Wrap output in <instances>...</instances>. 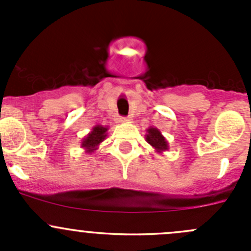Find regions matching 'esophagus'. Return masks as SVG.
Here are the masks:
<instances>
[{
  "instance_id": "obj_1",
  "label": "esophagus",
  "mask_w": 251,
  "mask_h": 251,
  "mask_svg": "<svg viewBox=\"0 0 251 251\" xmlns=\"http://www.w3.org/2000/svg\"><path fill=\"white\" fill-rule=\"evenodd\" d=\"M119 121H120V123H126V121H131V118H126V116H120V118H119Z\"/></svg>"
}]
</instances>
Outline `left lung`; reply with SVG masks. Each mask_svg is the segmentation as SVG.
<instances>
[{"label": "left lung", "mask_w": 251, "mask_h": 251, "mask_svg": "<svg viewBox=\"0 0 251 251\" xmlns=\"http://www.w3.org/2000/svg\"><path fill=\"white\" fill-rule=\"evenodd\" d=\"M147 135H146V141L155 149L158 153H163L165 151L166 149L169 148L168 146V142H166L165 137L161 135L160 131L155 127H149L147 130Z\"/></svg>", "instance_id": "left-lung-1"}]
</instances>
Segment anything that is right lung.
Segmentation results:
<instances>
[{
  "mask_svg": "<svg viewBox=\"0 0 251 251\" xmlns=\"http://www.w3.org/2000/svg\"><path fill=\"white\" fill-rule=\"evenodd\" d=\"M107 131L108 127L102 125H96L92 128V131L81 142V147L85 149L86 153H92L98 148L100 143H102L107 137Z\"/></svg>",
  "mask_w": 251,
  "mask_h": 251,
  "instance_id": "1",
  "label": "right lung"
}]
</instances>
